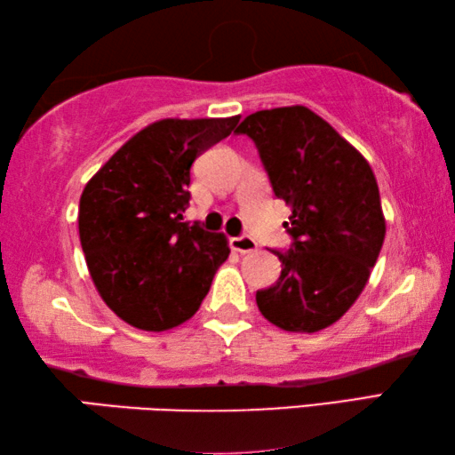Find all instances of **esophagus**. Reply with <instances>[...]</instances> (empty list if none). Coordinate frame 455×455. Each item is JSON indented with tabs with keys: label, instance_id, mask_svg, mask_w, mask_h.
<instances>
[{
	"label": "esophagus",
	"instance_id": "obj_1",
	"mask_svg": "<svg viewBox=\"0 0 455 455\" xmlns=\"http://www.w3.org/2000/svg\"><path fill=\"white\" fill-rule=\"evenodd\" d=\"M232 248L240 254H251V251L258 250V243L254 237L248 235H240V237H232Z\"/></svg>",
	"mask_w": 455,
	"mask_h": 455
}]
</instances>
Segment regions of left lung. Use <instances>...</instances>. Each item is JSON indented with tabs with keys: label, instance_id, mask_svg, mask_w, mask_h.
<instances>
[{
	"label": "left lung",
	"instance_id": "obj_1",
	"mask_svg": "<svg viewBox=\"0 0 455 455\" xmlns=\"http://www.w3.org/2000/svg\"><path fill=\"white\" fill-rule=\"evenodd\" d=\"M235 132L254 140L278 199L290 207L292 248L276 251L280 278L258 290L266 320L318 332L353 307L385 240L373 169L332 126L302 104L245 116Z\"/></svg>",
	"mask_w": 455,
	"mask_h": 455
}]
</instances>
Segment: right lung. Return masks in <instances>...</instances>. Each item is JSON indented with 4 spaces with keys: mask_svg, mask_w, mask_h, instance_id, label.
Wrapping results in <instances>:
<instances>
[{
    "mask_svg": "<svg viewBox=\"0 0 455 455\" xmlns=\"http://www.w3.org/2000/svg\"><path fill=\"white\" fill-rule=\"evenodd\" d=\"M228 118H161L132 135L80 196L78 232L107 307L140 331L161 332L199 310L228 237L183 221L191 165L228 137Z\"/></svg>",
    "mask_w": 455,
    "mask_h": 455,
    "instance_id": "right-lung-1",
    "label": "right lung"
}]
</instances>
